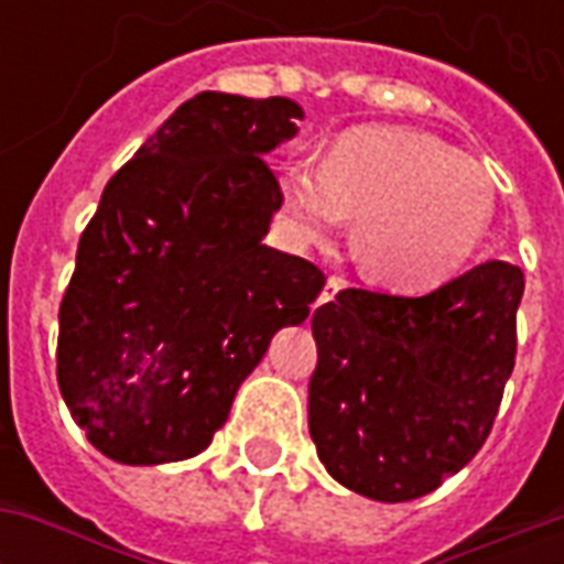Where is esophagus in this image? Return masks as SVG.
<instances>
[{
	"instance_id": "esophagus-1",
	"label": "esophagus",
	"mask_w": 564,
	"mask_h": 564,
	"mask_svg": "<svg viewBox=\"0 0 564 564\" xmlns=\"http://www.w3.org/2000/svg\"><path fill=\"white\" fill-rule=\"evenodd\" d=\"M341 290H344L341 278H329V281H326V286H323V293H319L317 305H329V302H335V295L341 293Z\"/></svg>"
}]
</instances>
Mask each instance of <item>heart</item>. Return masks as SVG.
Masks as SVG:
<instances>
[{
    "instance_id": "obj_1",
    "label": "heart",
    "mask_w": 564,
    "mask_h": 564,
    "mask_svg": "<svg viewBox=\"0 0 564 564\" xmlns=\"http://www.w3.org/2000/svg\"><path fill=\"white\" fill-rule=\"evenodd\" d=\"M281 196L295 238H329L347 210L354 250L371 281L437 286L471 259L492 217L484 169L429 132L362 127L344 132L326 162L293 156Z\"/></svg>"
}]
</instances>
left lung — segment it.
<instances>
[{
	"label": "left lung",
	"instance_id": "8db88e82",
	"mask_svg": "<svg viewBox=\"0 0 564 564\" xmlns=\"http://www.w3.org/2000/svg\"><path fill=\"white\" fill-rule=\"evenodd\" d=\"M522 286L492 259L416 299L341 290L314 311L307 425L338 484L395 505L477 456L513 371Z\"/></svg>",
	"mask_w": 564,
	"mask_h": 564
}]
</instances>
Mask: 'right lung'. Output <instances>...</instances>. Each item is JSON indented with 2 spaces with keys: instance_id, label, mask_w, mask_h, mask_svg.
Instances as JSON below:
<instances>
[{
  "instance_id": "add662e5",
  "label": "right lung",
  "mask_w": 564,
  "mask_h": 564,
  "mask_svg": "<svg viewBox=\"0 0 564 564\" xmlns=\"http://www.w3.org/2000/svg\"><path fill=\"white\" fill-rule=\"evenodd\" d=\"M302 105L205 90L108 181L59 305L56 380L93 447L123 465L196 456L323 271L262 245L281 186L269 153Z\"/></svg>"
}]
</instances>
